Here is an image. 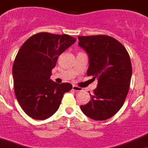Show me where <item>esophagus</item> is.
<instances>
[{"instance_id":"obj_1","label":"esophagus","mask_w":148,"mask_h":148,"mask_svg":"<svg viewBox=\"0 0 148 148\" xmlns=\"http://www.w3.org/2000/svg\"><path fill=\"white\" fill-rule=\"evenodd\" d=\"M72 90L75 92H81L82 91V89L81 87H78V86H76V85H73V88Z\"/></svg>"}]
</instances>
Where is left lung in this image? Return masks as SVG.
I'll use <instances>...</instances> for the list:
<instances>
[{
  "label": "left lung",
  "instance_id": "1",
  "mask_svg": "<svg viewBox=\"0 0 148 148\" xmlns=\"http://www.w3.org/2000/svg\"><path fill=\"white\" fill-rule=\"evenodd\" d=\"M78 40L89 56L87 76L97 78L90 102L80 106L82 111L92 119L106 120L120 110L128 94L132 73L130 55L121 42L110 36H79Z\"/></svg>",
  "mask_w": 148,
  "mask_h": 148
}]
</instances>
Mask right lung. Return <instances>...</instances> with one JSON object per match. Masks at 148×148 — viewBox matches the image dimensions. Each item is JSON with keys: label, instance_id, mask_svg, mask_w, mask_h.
Here are the masks:
<instances>
[{"label": "right lung", "instance_id": "add662e5", "mask_svg": "<svg viewBox=\"0 0 148 148\" xmlns=\"http://www.w3.org/2000/svg\"><path fill=\"white\" fill-rule=\"evenodd\" d=\"M76 42L68 34L39 32L30 37L18 51L14 65V92L20 106L29 117L44 120L55 114L70 83L50 79L58 56Z\"/></svg>", "mask_w": 148, "mask_h": 148}]
</instances>
